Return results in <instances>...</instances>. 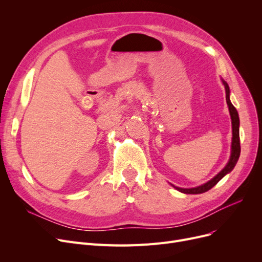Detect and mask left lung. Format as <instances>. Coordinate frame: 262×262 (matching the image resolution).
Segmentation results:
<instances>
[{
    "mask_svg": "<svg viewBox=\"0 0 262 262\" xmlns=\"http://www.w3.org/2000/svg\"><path fill=\"white\" fill-rule=\"evenodd\" d=\"M223 85L225 87V91H226V103L228 105V109H229V114H230V118H231V126H232V140H231V153H230V158L227 162V164L225 166V168L217 173L212 180H210L209 182L205 183L204 185H201L199 187L195 188H180V187H175L173 186L176 190L183 192V193L186 194H200V193H204V192L210 190L212 187H214L222 178L228 174L233 168H235L236 163L239 159L240 156V152H241V147H240V137H239V126H240V121H239V116H238V112L237 109L235 108L229 100V87L227 85V82L225 80L222 79Z\"/></svg>",
    "mask_w": 262,
    "mask_h": 262,
    "instance_id": "left-lung-1",
    "label": "left lung"
}]
</instances>
